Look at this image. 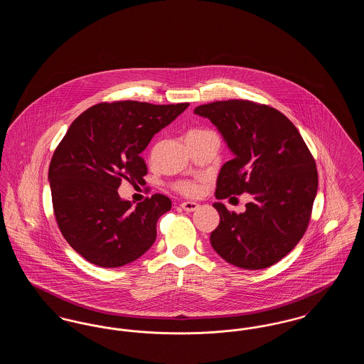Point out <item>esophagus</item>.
Instances as JSON below:
<instances>
[{
	"label": "esophagus",
	"instance_id": "34e87169",
	"mask_svg": "<svg viewBox=\"0 0 364 364\" xmlns=\"http://www.w3.org/2000/svg\"><path fill=\"white\" fill-rule=\"evenodd\" d=\"M180 206H181V208H183L184 211H187V213L195 211L196 208H199V205L195 203V202H183Z\"/></svg>",
	"mask_w": 364,
	"mask_h": 364
}]
</instances>
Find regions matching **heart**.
I'll return each instance as SVG.
<instances>
[{
    "instance_id": "heart-1",
    "label": "heart",
    "mask_w": 364,
    "mask_h": 364,
    "mask_svg": "<svg viewBox=\"0 0 364 364\" xmlns=\"http://www.w3.org/2000/svg\"><path fill=\"white\" fill-rule=\"evenodd\" d=\"M205 132H210V131L195 129L191 134H205ZM174 188H176V191H178L180 193L186 195V196H195L200 191V184L198 181H193V180H181V181H177L174 184Z\"/></svg>"
}]
</instances>
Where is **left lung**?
Here are the masks:
<instances>
[{
	"instance_id": "1",
	"label": "left lung",
	"mask_w": 364,
	"mask_h": 364,
	"mask_svg": "<svg viewBox=\"0 0 364 364\" xmlns=\"http://www.w3.org/2000/svg\"><path fill=\"white\" fill-rule=\"evenodd\" d=\"M235 158L221 168L217 199L250 192L236 214L217 202L220 224L210 242L228 263L245 270L269 267L289 254L311 220L318 190L315 159L292 122L269 105L228 100L200 105Z\"/></svg>"
}]
</instances>
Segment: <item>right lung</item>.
<instances>
[{
  "mask_svg": "<svg viewBox=\"0 0 364 364\" xmlns=\"http://www.w3.org/2000/svg\"><path fill=\"white\" fill-rule=\"evenodd\" d=\"M188 105H94L58 143L49 166L54 217L64 239L90 263L120 267L156 242V221L172 208L171 199L154 193L134 208L117 188L122 180H144L141 151Z\"/></svg>",
  "mask_w": 364,
  "mask_h": 364,
  "instance_id": "right-lung-1",
  "label": "right lung"
}]
</instances>
